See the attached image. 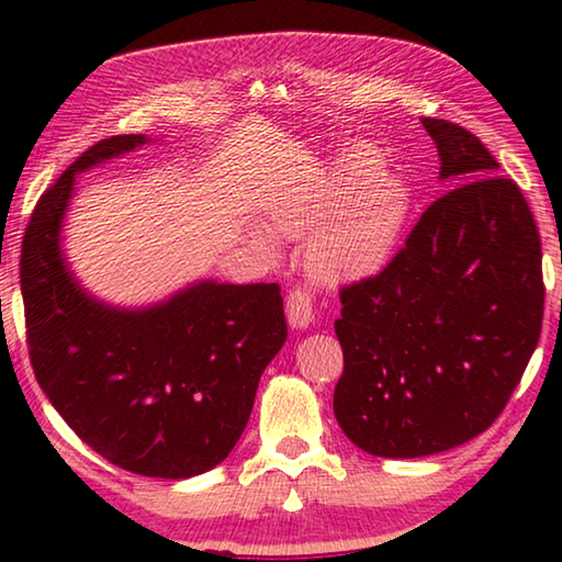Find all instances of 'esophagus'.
Masks as SVG:
<instances>
[{
  "label": "esophagus",
  "mask_w": 562,
  "mask_h": 562,
  "mask_svg": "<svg viewBox=\"0 0 562 562\" xmlns=\"http://www.w3.org/2000/svg\"><path fill=\"white\" fill-rule=\"evenodd\" d=\"M288 310V322L292 329H304L315 319V307H312V292L307 288H292L284 302Z\"/></svg>",
  "instance_id": "obj_1"
}]
</instances>
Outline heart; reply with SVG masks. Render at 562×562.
Here are the masks:
<instances>
[{
	"label": "heart",
	"instance_id": "obj_1",
	"mask_svg": "<svg viewBox=\"0 0 562 562\" xmlns=\"http://www.w3.org/2000/svg\"><path fill=\"white\" fill-rule=\"evenodd\" d=\"M412 213V190L384 173L372 150H349L327 168H317L274 207L270 227L284 240L304 241L312 278L329 284L367 280L392 258ZM252 240L268 258L278 243L265 231Z\"/></svg>",
	"mask_w": 562,
	"mask_h": 562
}]
</instances>
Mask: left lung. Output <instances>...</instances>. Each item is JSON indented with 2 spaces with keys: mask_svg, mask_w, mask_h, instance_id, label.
I'll use <instances>...</instances> for the list:
<instances>
[{
  "mask_svg": "<svg viewBox=\"0 0 562 562\" xmlns=\"http://www.w3.org/2000/svg\"><path fill=\"white\" fill-rule=\"evenodd\" d=\"M459 183L374 278L345 284L335 416L351 443L418 459L471 441L520 384L543 327V252L520 188L459 123L422 119Z\"/></svg>",
  "mask_w": 562,
  "mask_h": 562,
  "instance_id": "1",
  "label": "left lung"
}]
</instances>
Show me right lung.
I'll return each mask as SVG.
<instances>
[{"label": "right lung", "instance_id": "obj_1", "mask_svg": "<svg viewBox=\"0 0 562 562\" xmlns=\"http://www.w3.org/2000/svg\"><path fill=\"white\" fill-rule=\"evenodd\" d=\"M146 136H111L36 203L19 260L26 347L56 412L119 469L190 479L227 459L260 376L288 339L278 282H198L148 310H116L79 288L61 255L74 176Z\"/></svg>", "mask_w": 562, "mask_h": 562}]
</instances>
